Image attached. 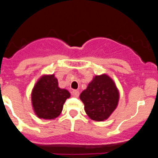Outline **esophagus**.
Listing matches in <instances>:
<instances>
[{"label": "esophagus", "instance_id": "obj_1", "mask_svg": "<svg viewBox=\"0 0 158 158\" xmlns=\"http://www.w3.org/2000/svg\"><path fill=\"white\" fill-rule=\"evenodd\" d=\"M72 96H74V97H78L79 96V91H77V90H73L72 92Z\"/></svg>", "mask_w": 158, "mask_h": 158}]
</instances>
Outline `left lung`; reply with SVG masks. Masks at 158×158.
<instances>
[{
	"label": "left lung",
	"mask_w": 158,
	"mask_h": 158,
	"mask_svg": "<svg viewBox=\"0 0 158 158\" xmlns=\"http://www.w3.org/2000/svg\"><path fill=\"white\" fill-rule=\"evenodd\" d=\"M118 91L111 78L106 74L95 76L87 89L80 95L85 111L95 121H104L116 108Z\"/></svg>",
	"instance_id": "left-lung-1"
}]
</instances>
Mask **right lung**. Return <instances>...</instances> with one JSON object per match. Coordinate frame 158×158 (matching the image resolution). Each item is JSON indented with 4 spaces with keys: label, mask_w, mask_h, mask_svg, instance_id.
Returning <instances> with one entry per match:
<instances>
[{
    "label": "right lung",
    "mask_w": 158,
    "mask_h": 158,
    "mask_svg": "<svg viewBox=\"0 0 158 158\" xmlns=\"http://www.w3.org/2000/svg\"><path fill=\"white\" fill-rule=\"evenodd\" d=\"M70 94L60 89L54 75H44L35 84L31 93L33 109L39 118L53 119L61 114L63 104Z\"/></svg>",
    "instance_id": "obj_1"
}]
</instances>
